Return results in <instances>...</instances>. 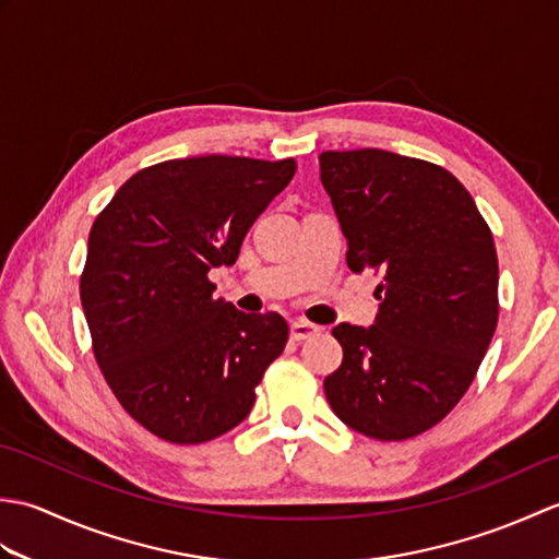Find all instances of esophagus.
Wrapping results in <instances>:
<instances>
[{"label":"esophagus","instance_id":"esophagus-1","mask_svg":"<svg viewBox=\"0 0 559 559\" xmlns=\"http://www.w3.org/2000/svg\"><path fill=\"white\" fill-rule=\"evenodd\" d=\"M319 329L317 324H310V322H302V319H298V322H293L290 324V336H293V341H305V338H312V336H317L319 334Z\"/></svg>","mask_w":559,"mask_h":559}]
</instances>
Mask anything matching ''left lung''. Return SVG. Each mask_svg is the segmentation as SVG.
I'll return each instance as SVG.
<instances>
[{
    "instance_id": "obj_1",
    "label": "left lung",
    "mask_w": 559,
    "mask_h": 559,
    "mask_svg": "<svg viewBox=\"0 0 559 559\" xmlns=\"http://www.w3.org/2000/svg\"><path fill=\"white\" fill-rule=\"evenodd\" d=\"M353 271H377L372 326H334L329 406L367 437L430 430L466 394L497 326V252L454 175L382 148L319 153Z\"/></svg>"
}]
</instances>
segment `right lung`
Masks as SVG:
<instances>
[{"mask_svg":"<svg viewBox=\"0 0 559 559\" xmlns=\"http://www.w3.org/2000/svg\"><path fill=\"white\" fill-rule=\"evenodd\" d=\"M293 175V158L165 160L129 177L93 223L81 276L93 353L122 408L165 442L240 425L286 348V319L216 300L209 271L235 264Z\"/></svg>","mask_w":559,"mask_h":559,"instance_id":"add662e5","label":"right lung"}]
</instances>
